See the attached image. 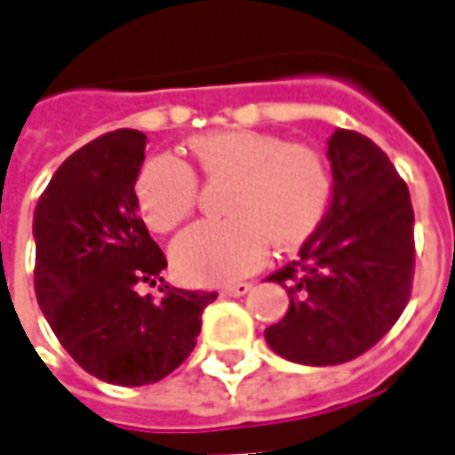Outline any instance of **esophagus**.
Wrapping results in <instances>:
<instances>
[{"mask_svg":"<svg viewBox=\"0 0 455 455\" xmlns=\"http://www.w3.org/2000/svg\"><path fill=\"white\" fill-rule=\"evenodd\" d=\"M248 290H251V283H231V285L221 287V292L228 297H241L246 295Z\"/></svg>","mask_w":455,"mask_h":455,"instance_id":"1","label":"esophagus"}]
</instances>
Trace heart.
<instances>
[{
    "instance_id": "1",
    "label": "heart",
    "mask_w": 455,
    "mask_h": 455,
    "mask_svg": "<svg viewBox=\"0 0 455 455\" xmlns=\"http://www.w3.org/2000/svg\"><path fill=\"white\" fill-rule=\"evenodd\" d=\"M189 153L207 178L231 180L221 221H197L170 248L185 283L221 285L266 260L267 243L295 248L324 217L331 175L322 153L305 143L248 129H227L189 140ZM195 172L172 156L146 160L136 199L146 224L165 234L195 207Z\"/></svg>"
}]
</instances>
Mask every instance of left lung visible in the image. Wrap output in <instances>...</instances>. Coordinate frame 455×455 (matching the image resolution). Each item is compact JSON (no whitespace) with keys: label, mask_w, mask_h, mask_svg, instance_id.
I'll use <instances>...</instances> for the list:
<instances>
[{"label":"left lung","mask_w":455,"mask_h":455,"mask_svg":"<svg viewBox=\"0 0 455 455\" xmlns=\"http://www.w3.org/2000/svg\"><path fill=\"white\" fill-rule=\"evenodd\" d=\"M331 202L299 258L270 275L290 309L267 346L302 365H339L387 334L410 302L414 212L410 189L368 136L336 129L326 140Z\"/></svg>","instance_id":"left-lung-1"}]
</instances>
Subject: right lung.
Here are the masks:
<instances>
[{
  "instance_id": "1",
  "label": "right lung",
  "mask_w": 455,
  "mask_h": 455,
  "mask_svg": "<svg viewBox=\"0 0 455 455\" xmlns=\"http://www.w3.org/2000/svg\"><path fill=\"white\" fill-rule=\"evenodd\" d=\"M146 140L140 131L119 129L75 150L34 214L41 312L84 371L124 387L175 371L197 343L204 307L217 299L165 283L158 300L135 290L163 282L168 267L133 192Z\"/></svg>"
}]
</instances>
